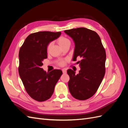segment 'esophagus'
<instances>
[{
  "instance_id": "esophagus-1",
  "label": "esophagus",
  "mask_w": 128,
  "mask_h": 128,
  "mask_svg": "<svg viewBox=\"0 0 128 128\" xmlns=\"http://www.w3.org/2000/svg\"><path fill=\"white\" fill-rule=\"evenodd\" d=\"M62 72H63L64 74H65V73H66L67 71H66V70L65 69H62Z\"/></svg>"
}]
</instances>
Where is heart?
I'll return each mask as SVG.
<instances>
[{"label": "heart", "instance_id": "heart-1", "mask_svg": "<svg viewBox=\"0 0 128 128\" xmlns=\"http://www.w3.org/2000/svg\"><path fill=\"white\" fill-rule=\"evenodd\" d=\"M58 43L59 44V45L60 46V47H62L63 45H64V44H66V43H67V42H69V40L68 39V38H66L64 37H62L61 36L60 37H59V38L58 39ZM50 46H51V44L48 45V52L49 50H50ZM64 62H61L60 63V65H64Z\"/></svg>", "mask_w": 128, "mask_h": 128}]
</instances>
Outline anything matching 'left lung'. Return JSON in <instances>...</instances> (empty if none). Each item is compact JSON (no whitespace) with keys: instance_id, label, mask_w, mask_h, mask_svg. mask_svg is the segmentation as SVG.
Returning <instances> with one entry per match:
<instances>
[{"instance_id":"1","label":"left lung","mask_w":128,"mask_h":128,"mask_svg":"<svg viewBox=\"0 0 128 128\" xmlns=\"http://www.w3.org/2000/svg\"><path fill=\"white\" fill-rule=\"evenodd\" d=\"M75 43L73 61L77 62L80 70L78 74L70 69L67 70L70 77L69 91L74 98L86 100L97 91L105 74L106 52L98 34L86 28L64 30Z\"/></svg>"}]
</instances>
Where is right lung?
<instances>
[{
	"label": "right lung",
	"mask_w": 128,
	"mask_h": 128,
	"mask_svg": "<svg viewBox=\"0 0 128 128\" xmlns=\"http://www.w3.org/2000/svg\"><path fill=\"white\" fill-rule=\"evenodd\" d=\"M61 32H40L29 34L19 51L18 73L28 94L38 102L51 98L56 85L62 74L60 69L46 72L42 66L48 58L50 42L57 39Z\"/></svg>",
	"instance_id": "add662e5"
}]
</instances>
